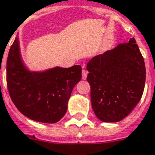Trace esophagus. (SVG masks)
Wrapping results in <instances>:
<instances>
[{
    "label": "esophagus",
    "mask_w": 155,
    "mask_h": 155,
    "mask_svg": "<svg viewBox=\"0 0 155 155\" xmlns=\"http://www.w3.org/2000/svg\"><path fill=\"white\" fill-rule=\"evenodd\" d=\"M87 74H88V72L86 69H82V72H81V75H82V79L83 80H86V78H87Z\"/></svg>",
    "instance_id": "obj_1"
}]
</instances>
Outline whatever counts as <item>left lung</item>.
Here are the masks:
<instances>
[{
  "instance_id": "obj_1",
  "label": "left lung",
  "mask_w": 155,
  "mask_h": 155,
  "mask_svg": "<svg viewBox=\"0 0 155 155\" xmlns=\"http://www.w3.org/2000/svg\"><path fill=\"white\" fill-rule=\"evenodd\" d=\"M86 69L92 109L103 122H118L139 103L146 81V67L134 38L93 57Z\"/></svg>"
}]
</instances>
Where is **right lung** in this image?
<instances>
[{
  "mask_svg": "<svg viewBox=\"0 0 155 155\" xmlns=\"http://www.w3.org/2000/svg\"><path fill=\"white\" fill-rule=\"evenodd\" d=\"M6 73L9 95L18 111L47 124L56 123L64 116L72 91L81 78V65L29 69L21 57L18 35L9 50Z\"/></svg>",
  "mask_w": 155,
  "mask_h": 155,
  "instance_id": "right-lung-1",
  "label": "right lung"
}]
</instances>
